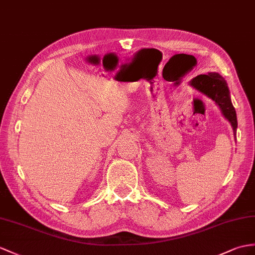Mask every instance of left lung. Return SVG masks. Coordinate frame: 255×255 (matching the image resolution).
<instances>
[{"label": "left lung", "mask_w": 255, "mask_h": 255, "mask_svg": "<svg viewBox=\"0 0 255 255\" xmlns=\"http://www.w3.org/2000/svg\"><path fill=\"white\" fill-rule=\"evenodd\" d=\"M189 84L216 103L217 106L221 108L222 114L231 122L234 135L236 136V129L238 126L237 115L232 104L225 79L219 73L210 72L208 74H199L192 79Z\"/></svg>", "instance_id": "obj_1"}]
</instances>
